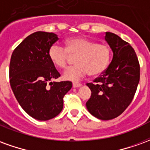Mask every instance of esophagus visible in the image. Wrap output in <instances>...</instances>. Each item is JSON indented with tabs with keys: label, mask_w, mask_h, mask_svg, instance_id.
<instances>
[{
	"label": "esophagus",
	"mask_w": 150,
	"mask_h": 150,
	"mask_svg": "<svg viewBox=\"0 0 150 150\" xmlns=\"http://www.w3.org/2000/svg\"><path fill=\"white\" fill-rule=\"evenodd\" d=\"M73 88H79V87H81L82 84L81 83H73Z\"/></svg>",
	"instance_id": "1"
}]
</instances>
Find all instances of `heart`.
<instances>
[{"label": "heart", "mask_w": 150, "mask_h": 150, "mask_svg": "<svg viewBox=\"0 0 150 150\" xmlns=\"http://www.w3.org/2000/svg\"><path fill=\"white\" fill-rule=\"evenodd\" d=\"M70 55L76 56V64L66 69L63 78L71 81H79L88 73L91 76L102 74L110 62L111 49L106 44L75 37L66 40L65 47L54 44L48 51L50 62L58 68H65Z\"/></svg>", "instance_id": "b5f03b06"}]
</instances>
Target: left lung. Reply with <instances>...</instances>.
Here are the masks:
<instances>
[{
  "instance_id": "left-lung-1",
  "label": "left lung",
  "mask_w": 150,
  "mask_h": 150,
  "mask_svg": "<svg viewBox=\"0 0 150 150\" xmlns=\"http://www.w3.org/2000/svg\"><path fill=\"white\" fill-rule=\"evenodd\" d=\"M105 40L112 50V61L99 77L87 83L91 95L86 106L96 118L108 120L131 104L140 80V64L129 42L110 32H106Z\"/></svg>"
}]
</instances>
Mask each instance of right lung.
<instances>
[{
	"label": "right lung",
	"instance_id": "obj_1",
	"mask_svg": "<svg viewBox=\"0 0 150 150\" xmlns=\"http://www.w3.org/2000/svg\"><path fill=\"white\" fill-rule=\"evenodd\" d=\"M59 38L38 31L25 38L13 50L9 63V83L21 107L33 118L48 120L63 108V97L71 81L51 82L60 76L48 51Z\"/></svg>",
	"mask_w": 150,
	"mask_h": 150
}]
</instances>
